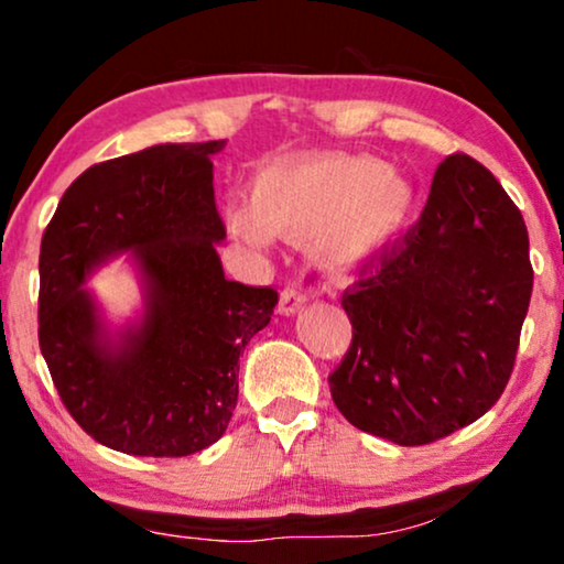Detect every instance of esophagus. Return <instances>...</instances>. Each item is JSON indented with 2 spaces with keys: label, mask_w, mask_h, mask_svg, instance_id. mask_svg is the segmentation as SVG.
Listing matches in <instances>:
<instances>
[{
  "label": "esophagus",
  "mask_w": 564,
  "mask_h": 564,
  "mask_svg": "<svg viewBox=\"0 0 564 564\" xmlns=\"http://www.w3.org/2000/svg\"><path fill=\"white\" fill-rule=\"evenodd\" d=\"M304 302H307V296H304L302 291L296 289V286H289V289H283V294H281V302H278V310H281V312H286V315H291V312H296V310H300Z\"/></svg>",
  "instance_id": "obj_1"
}]
</instances>
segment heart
<instances>
[{
	"mask_svg": "<svg viewBox=\"0 0 564 564\" xmlns=\"http://www.w3.org/2000/svg\"><path fill=\"white\" fill-rule=\"evenodd\" d=\"M410 202V186L368 158L302 154L268 162L249 186V205L230 202L226 215L249 241L315 236L317 260L349 270L397 234Z\"/></svg>",
	"mask_w": 564,
	"mask_h": 564,
	"instance_id": "heart-1",
	"label": "heart"
}]
</instances>
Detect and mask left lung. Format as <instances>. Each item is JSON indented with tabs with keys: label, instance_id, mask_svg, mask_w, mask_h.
<instances>
[{
	"label": "left lung",
	"instance_id": "obj_1",
	"mask_svg": "<svg viewBox=\"0 0 564 564\" xmlns=\"http://www.w3.org/2000/svg\"><path fill=\"white\" fill-rule=\"evenodd\" d=\"M357 275L341 296L351 344L328 376L355 429L423 446L499 402L533 268L525 220L491 171L449 154L415 226L359 262Z\"/></svg>",
	"mask_w": 564,
	"mask_h": 564
}]
</instances>
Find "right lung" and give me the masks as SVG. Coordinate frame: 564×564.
Instances as JSON below:
<instances>
[{"mask_svg": "<svg viewBox=\"0 0 564 564\" xmlns=\"http://www.w3.org/2000/svg\"><path fill=\"white\" fill-rule=\"evenodd\" d=\"M223 147L158 144L97 162L42 236L39 347L65 410L110 449L188 457L215 444L239 399V357L278 304L275 289L223 273L209 160ZM120 251L145 273L148 312L110 345L79 283Z\"/></svg>", "mask_w": 564, "mask_h": 564, "instance_id": "add662e5", "label": "right lung"}]
</instances>
